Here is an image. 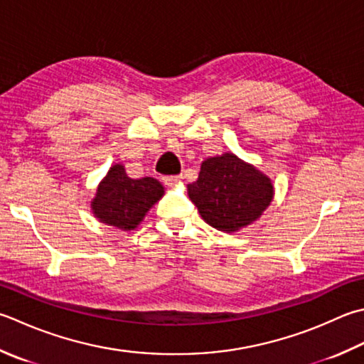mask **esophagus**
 <instances>
[{"mask_svg": "<svg viewBox=\"0 0 364 364\" xmlns=\"http://www.w3.org/2000/svg\"><path fill=\"white\" fill-rule=\"evenodd\" d=\"M180 181H181V176H166L164 178V183H166L167 186H176Z\"/></svg>", "mask_w": 364, "mask_h": 364, "instance_id": "obj_1", "label": "esophagus"}]
</instances>
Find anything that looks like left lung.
Returning a JSON list of instances; mask_svg holds the SVG:
<instances>
[{
	"label": "left lung",
	"mask_w": 364,
	"mask_h": 364,
	"mask_svg": "<svg viewBox=\"0 0 364 364\" xmlns=\"http://www.w3.org/2000/svg\"><path fill=\"white\" fill-rule=\"evenodd\" d=\"M188 196L202 219L216 230L240 232L255 223L273 202L272 178L232 151L206 158Z\"/></svg>",
	"instance_id": "1"
}]
</instances>
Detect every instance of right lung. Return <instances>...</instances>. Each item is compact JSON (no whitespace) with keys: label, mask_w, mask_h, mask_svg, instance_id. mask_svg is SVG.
<instances>
[{"label":"right lung","mask_w":364,"mask_h":364,"mask_svg":"<svg viewBox=\"0 0 364 364\" xmlns=\"http://www.w3.org/2000/svg\"><path fill=\"white\" fill-rule=\"evenodd\" d=\"M164 194L166 188L156 178L134 180L127 176L123 164H113L97 184L91 211L99 223L129 232L137 229Z\"/></svg>","instance_id":"1"}]
</instances>
